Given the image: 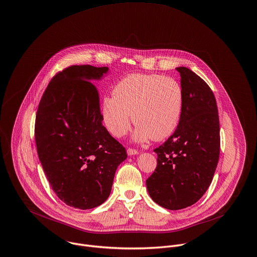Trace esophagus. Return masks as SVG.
<instances>
[{"instance_id":"esophagus-1","label":"esophagus","mask_w":257,"mask_h":257,"mask_svg":"<svg viewBox=\"0 0 257 257\" xmlns=\"http://www.w3.org/2000/svg\"><path fill=\"white\" fill-rule=\"evenodd\" d=\"M139 153V151L138 150H136V149H133V148H128L127 149V154L128 155H136V154H138Z\"/></svg>"}]
</instances>
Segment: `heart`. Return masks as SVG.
<instances>
[{
	"label": "heart",
	"mask_w": 257,
	"mask_h": 257,
	"mask_svg": "<svg viewBox=\"0 0 257 257\" xmlns=\"http://www.w3.org/2000/svg\"><path fill=\"white\" fill-rule=\"evenodd\" d=\"M183 90L173 77L156 73H132L119 80L113 96L101 102V118L115 137L125 135L133 122L137 124L134 139L160 141L179 126L183 112Z\"/></svg>",
	"instance_id": "b5f03b06"
}]
</instances>
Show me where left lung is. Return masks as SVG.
Masks as SVG:
<instances>
[{
	"label": "left lung",
	"instance_id": "obj_1",
	"mask_svg": "<svg viewBox=\"0 0 257 257\" xmlns=\"http://www.w3.org/2000/svg\"><path fill=\"white\" fill-rule=\"evenodd\" d=\"M181 74L184 104L179 126L154 149L157 166L147 179L151 199L168 210L197 203L210 187L220 154V124L215 96L198 74L185 66Z\"/></svg>",
	"mask_w": 257,
	"mask_h": 257
}]
</instances>
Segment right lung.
<instances>
[{
    "label": "right lung",
    "mask_w": 257,
    "mask_h": 257,
    "mask_svg": "<svg viewBox=\"0 0 257 257\" xmlns=\"http://www.w3.org/2000/svg\"><path fill=\"white\" fill-rule=\"evenodd\" d=\"M106 66L72 65L55 74L40 100L35 120L37 153L56 196L87 210L110 196L126 149L102 124L100 98L91 82Z\"/></svg>",
    "instance_id": "1"
}]
</instances>
